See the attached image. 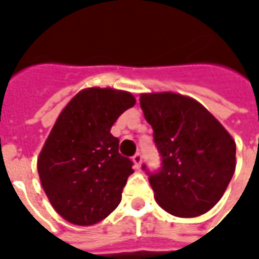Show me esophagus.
<instances>
[{"label":"esophagus","instance_id":"esophagus-1","mask_svg":"<svg viewBox=\"0 0 259 259\" xmlns=\"http://www.w3.org/2000/svg\"><path fill=\"white\" fill-rule=\"evenodd\" d=\"M141 162H143V156H141V154H136L135 156H133V163H135V167L136 168L141 167Z\"/></svg>","mask_w":259,"mask_h":259}]
</instances>
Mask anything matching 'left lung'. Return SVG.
Wrapping results in <instances>:
<instances>
[{"instance_id":"8db88e82","label":"left lung","mask_w":259,"mask_h":259,"mask_svg":"<svg viewBox=\"0 0 259 259\" xmlns=\"http://www.w3.org/2000/svg\"><path fill=\"white\" fill-rule=\"evenodd\" d=\"M140 105L152 126L162 168L149 176L160 207L181 218L211 210L236 167V143L221 122L189 96L141 93Z\"/></svg>"}]
</instances>
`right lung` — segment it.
<instances>
[{
	"label": "right lung",
	"mask_w": 259,
	"mask_h": 259,
	"mask_svg": "<svg viewBox=\"0 0 259 259\" xmlns=\"http://www.w3.org/2000/svg\"><path fill=\"white\" fill-rule=\"evenodd\" d=\"M135 104L130 92L95 86L78 92L57 116L37 168L52 207L67 222L95 225L118 207L135 170L111 127Z\"/></svg>",
	"instance_id": "obj_1"
}]
</instances>
